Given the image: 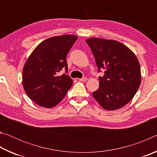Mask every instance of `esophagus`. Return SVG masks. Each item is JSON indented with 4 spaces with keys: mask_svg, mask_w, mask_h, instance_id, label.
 <instances>
[{
    "mask_svg": "<svg viewBox=\"0 0 157 157\" xmlns=\"http://www.w3.org/2000/svg\"><path fill=\"white\" fill-rule=\"evenodd\" d=\"M79 80L81 81V82H86L87 80V78H82L81 79H79Z\"/></svg>",
    "mask_w": 157,
    "mask_h": 157,
    "instance_id": "obj_1",
    "label": "esophagus"
}]
</instances>
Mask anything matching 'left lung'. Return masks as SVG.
I'll use <instances>...</instances> for the list:
<instances>
[{
  "label": "left lung",
  "mask_w": 157,
  "mask_h": 157,
  "mask_svg": "<svg viewBox=\"0 0 157 157\" xmlns=\"http://www.w3.org/2000/svg\"><path fill=\"white\" fill-rule=\"evenodd\" d=\"M98 68L105 69L99 77V88L93 96L101 107L113 111L124 107L139 89L141 74L140 63L134 52L115 40L90 38L86 40Z\"/></svg>",
  "instance_id": "left-lung-1"
}]
</instances>
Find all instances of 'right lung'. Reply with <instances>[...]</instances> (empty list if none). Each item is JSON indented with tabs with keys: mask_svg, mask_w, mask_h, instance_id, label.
I'll return each instance as SVG.
<instances>
[{
	"mask_svg": "<svg viewBox=\"0 0 157 157\" xmlns=\"http://www.w3.org/2000/svg\"><path fill=\"white\" fill-rule=\"evenodd\" d=\"M78 36L72 34L50 37L37 46L23 69V86L37 105L52 108L62 100L73 84L68 71L66 55Z\"/></svg>",
	"mask_w": 157,
	"mask_h": 157,
	"instance_id": "obj_1",
	"label": "right lung"
}]
</instances>
